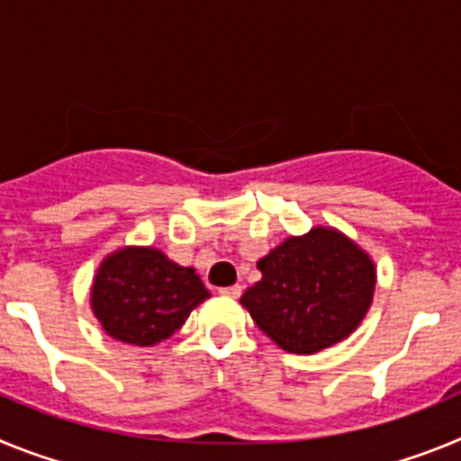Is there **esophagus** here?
Wrapping results in <instances>:
<instances>
[{
  "label": "esophagus",
  "instance_id": "esophagus-1",
  "mask_svg": "<svg viewBox=\"0 0 461 461\" xmlns=\"http://www.w3.org/2000/svg\"><path fill=\"white\" fill-rule=\"evenodd\" d=\"M219 293H221V295H226V297H233V300H235V297L242 295V286H240V284H235V286L221 288V291H219Z\"/></svg>",
  "mask_w": 461,
  "mask_h": 461
}]
</instances>
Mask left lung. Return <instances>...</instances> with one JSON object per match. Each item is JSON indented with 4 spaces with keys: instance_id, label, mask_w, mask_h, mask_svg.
Instances as JSON below:
<instances>
[{
    "instance_id": "obj_1",
    "label": "left lung",
    "mask_w": 461,
    "mask_h": 461,
    "mask_svg": "<svg viewBox=\"0 0 461 461\" xmlns=\"http://www.w3.org/2000/svg\"><path fill=\"white\" fill-rule=\"evenodd\" d=\"M256 266L263 276L240 304L288 353L312 356L339 344L372 307V256L332 226L291 235Z\"/></svg>"
}]
</instances>
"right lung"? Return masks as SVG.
I'll use <instances>...</instances> for the list:
<instances>
[{"label": "right lung", "instance_id": "right-lung-1", "mask_svg": "<svg viewBox=\"0 0 461 461\" xmlns=\"http://www.w3.org/2000/svg\"><path fill=\"white\" fill-rule=\"evenodd\" d=\"M210 297L194 267L154 247H122L101 260L89 304L104 332L131 346H154L180 330Z\"/></svg>", "mask_w": 461, "mask_h": 461}]
</instances>
